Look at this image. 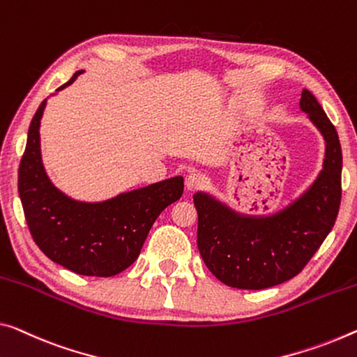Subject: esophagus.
Returning a JSON list of instances; mask_svg holds the SVG:
<instances>
[{"instance_id": "obj_1", "label": "esophagus", "mask_w": 357, "mask_h": 357, "mask_svg": "<svg viewBox=\"0 0 357 357\" xmlns=\"http://www.w3.org/2000/svg\"><path fill=\"white\" fill-rule=\"evenodd\" d=\"M204 182H206V180L201 174L191 172V174L186 175L185 186H186V190H188V191H196V190H199V188H202V186H204Z\"/></svg>"}]
</instances>
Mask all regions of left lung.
<instances>
[{"label":"left lung","mask_w":357,"mask_h":357,"mask_svg":"<svg viewBox=\"0 0 357 357\" xmlns=\"http://www.w3.org/2000/svg\"><path fill=\"white\" fill-rule=\"evenodd\" d=\"M301 112L324 137L326 158L314 182L282 211L250 217L204 191L193 196L197 249L206 266L229 287L260 290L303 270L337 220L342 201V146L335 126L316 97L303 89Z\"/></svg>","instance_id":"left-lung-1"}]
</instances>
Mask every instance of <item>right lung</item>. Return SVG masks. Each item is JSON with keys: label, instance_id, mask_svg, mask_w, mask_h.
Segmentation results:
<instances>
[{"label": "right lung", "instance_id": "obj_1", "mask_svg": "<svg viewBox=\"0 0 357 357\" xmlns=\"http://www.w3.org/2000/svg\"><path fill=\"white\" fill-rule=\"evenodd\" d=\"M83 70L76 71L70 86ZM46 100L36 109L19 167V196L31 238L43 254L83 276L108 278L139 257L158 215L178 201L183 177L128 191L102 202H83L62 193L47 177L41 158L40 124Z\"/></svg>", "mask_w": 357, "mask_h": 357}]
</instances>
